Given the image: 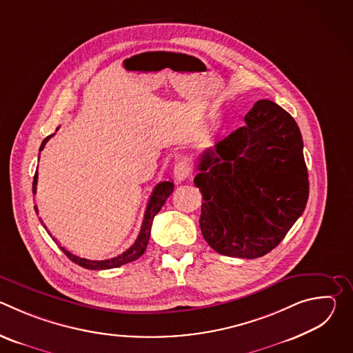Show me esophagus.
Returning a JSON list of instances; mask_svg holds the SVG:
<instances>
[{"label": "esophagus", "instance_id": "esophagus-1", "mask_svg": "<svg viewBox=\"0 0 353 353\" xmlns=\"http://www.w3.org/2000/svg\"><path fill=\"white\" fill-rule=\"evenodd\" d=\"M173 174H174V179H176L177 181H184V180L188 179L190 174H191V166H190L187 162L181 161V162H179V163L174 165Z\"/></svg>", "mask_w": 353, "mask_h": 353}]
</instances>
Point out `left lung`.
I'll use <instances>...</instances> for the list:
<instances>
[{
    "label": "left lung",
    "mask_w": 353,
    "mask_h": 353,
    "mask_svg": "<svg viewBox=\"0 0 353 353\" xmlns=\"http://www.w3.org/2000/svg\"><path fill=\"white\" fill-rule=\"evenodd\" d=\"M245 125L198 159L203 194L199 226L219 254L259 259L275 248L303 214L309 174L303 139L293 117L272 100H259Z\"/></svg>",
    "instance_id": "1"
}]
</instances>
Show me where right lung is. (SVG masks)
I'll return each instance as SVG.
<instances>
[{
    "label": "right lung",
    "instance_id": "1",
    "mask_svg": "<svg viewBox=\"0 0 353 353\" xmlns=\"http://www.w3.org/2000/svg\"><path fill=\"white\" fill-rule=\"evenodd\" d=\"M54 134L48 135L47 138L43 139L41 145H40V152L44 149L47 141L52 138ZM40 157V154H39ZM36 185H37V170L34 173V177H33V185H32V190H33V194H36ZM173 188H174V184L172 181H161L152 191V194H150V198H149V203H148V207L145 210V215H143V222H142V226H141V232L135 240V243L128 248L125 250L123 254L114 257V259H109V260H102V261H96V260H88V259H82V257H78L72 253H70V251L64 247L60 245V248L64 251V254L71 260L74 261L75 264L86 268V270H110V268H117V267H121L124 264H128L131 261H135L137 259H139L146 250V245H148V241H149V236H150V228H152V221L155 218V215L162 210V207L165 205L166 199L169 198V195L173 192ZM34 211L36 214H39L37 211V207H34ZM52 236V234H50ZM53 240L57 243V240L53 237Z\"/></svg>",
    "mask_w": 353,
    "mask_h": 353
}]
</instances>
